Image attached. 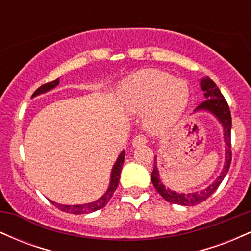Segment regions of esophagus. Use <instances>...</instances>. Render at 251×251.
Wrapping results in <instances>:
<instances>
[{"label":"esophagus","mask_w":251,"mask_h":251,"mask_svg":"<svg viewBox=\"0 0 251 251\" xmlns=\"http://www.w3.org/2000/svg\"><path fill=\"white\" fill-rule=\"evenodd\" d=\"M146 143H148V138H146L144 134H138L133 138L132 145H133V148H138V146L145 145Z\"/></svg>","instance_id":"34e87169"}]
</instances>
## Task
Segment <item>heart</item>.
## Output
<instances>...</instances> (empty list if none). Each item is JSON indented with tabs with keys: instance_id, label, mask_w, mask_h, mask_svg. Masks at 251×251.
I'll list each match as a JSON object with an SVG mask.
<instances>
[{
	"instance_id": "b5f03b06",
	"label": "heart",
	"mask_w": 251,
	"mask_h": 251,
	"mask_svg": "<svg viewBox=\"0 0 251 251\" xmlns=\"http://www.w3.org/2000/svg\"><path fill=\"white\" fill-rule=\"evenodd\" d=\"M185 82L174 80L168 73L146 70L131 76L120 88V103L127 112L145 111L144 124L151 132L168 127L188 105Z\"/></svg>"
}]
</instances>
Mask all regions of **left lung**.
<instances>
[{"label":"left lung","instance_id":"8db88e82","mask_svg":"<svg viewBox=\"0 0 251 251\" xmlns=\"http://www.w3.org/2000/svg\"><path fill=\"white\" fill-rule=\"evenodd\" d=\"M201 89L204 92V96H205V100L203 102H201L198 105V107L196 108V111L198 109H205V111H210L211 113H214L217 119L220 120L222 125L224 127V140H226V165H224L223 171L220 175V177L215 180V183H212L208 189L203 190V191L195 192V194H177V192L171 191V190L166 189L163 185L162 181L159 179V174H158L157 165H155L154 160V166L153 171L151 174V180L153 183L155 190L159 192V195L165 200L166 201L172 204H179V205H185V206H192L196 204H200L201 201L211 196L216 190L218 189L222 180L224 179L226 175L227 174L230 168V164H231V158H232V152H231V113H230L229 105H227L226 100L224 99V97L222 96L220 88L217 87V85L212 81L211 79H204L201 81Z\"/></svg>","mask_w":251,"mask_h":251}]
</instances>
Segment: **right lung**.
<instances>
[{"label":"right lung","mask_w":251,"mask_h":251,"mask_svg":"<svg viewBox=\"0 0 251 251\" xmlns=\"http://www.w3.org/2000/svg\"><path fill=\"white\" fill-rule=\"evenodd\" d=\"M57 85H59V79L45 83V85L40 86V87L34 92L33 97H35L40 93H45V92L50 91V89L54 88ZM124 160H125V151H123L122 153H120L119 158H118L116 164H114V168L112 170L111 183H109L108 190L106 191V194L103 195L101 198H99L98 201H92V203H88V204H81V205H62V204L54 203V201H51V203H53L57 209L61 210L63 212H70V214H75V215L91 214V212L102 209L103 206L108 203V201L111 200L112 196L114 194V191L117 190L118 183H119V179H120V172H122Z\"/></svg>","instance_id":"right-lung-1"}]
</instances>
